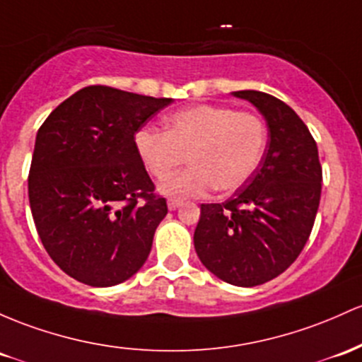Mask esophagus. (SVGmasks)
I'll return each mask as SVG.
<instances>
[{"instance_id": "esophagus-1", "label": "esophagus", "mask_w": 362, "mask_h": 362, "mask_svg": "<svg viewBox=\"0 0 362 362\" xmlns=\"http://www.w3.org/2000/svg\"><path fill=\"white\" fill-rule=\"evenodd\" d=\"M166 202H168V209H170V211H175V209H177L178 206L182 204L180 201H178V199H173V197H168V201H166Z\"/></svg>"}]
</instances>
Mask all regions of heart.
<instances>
[{
	"instance_id": "b5f03b06",
	"label": "heart",
	"mask_w": 362,
	"mask_h": 362,
	"mask_svg": "<svg viewBox=\"0 0 362 362\" xmlns=\"http://www.w3.org/2000/svg\"><path fill=\"white\" fill-rule=\"evenodd\" d=\"M268 146L263 118L226 106L196 105L168 115L165 132L142 127L134 148L144 168L165 180L188 156L191 166L161 185L173 199L233 192L252 177Z\"/></svg>"
}]
</instances>
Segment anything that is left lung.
I'll return each instance as SVG.
<instances>
[{
	"label": "left lung",
	"instance_id": "obj_1",
	"mask_svg": "<svg viewBox=\"0 0 362 362\" xmlns=\"http://www.w3.org/2000/svg\"><path fill=\"white\" fill-rule=\"evenodd\" d=\"M263 115L268 146L254 175L221 204H201L194 247L226 284L256 287L297 259L311 235L321 197L317 146L284 101L259 90H235Z\"/></svg>",
	"mask_w": 362,
	"mask_h": 362
}]
</instances>
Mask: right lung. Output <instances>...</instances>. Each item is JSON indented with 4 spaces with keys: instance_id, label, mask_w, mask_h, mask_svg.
Wrapping results in <instances>:
<instances>
[{
    "instance_id": "add662e5",
    "label": "right lung",
    "mask_w": 362,
    "mask_h": 362,
    "mask_svg": "<svg viewBox=\"0 0 362 362\" xmlns=\"http://www.w3.org/2000/svg\"><path fill=\"white\" fill-rule=\"evenodd\" d=\"M172 101L89 86L37 130L30 211L51 259L75 280L111 287L148 259L168 206L154 194L134 136Z\"/></svg>"
}]
</instances>
